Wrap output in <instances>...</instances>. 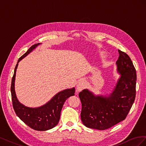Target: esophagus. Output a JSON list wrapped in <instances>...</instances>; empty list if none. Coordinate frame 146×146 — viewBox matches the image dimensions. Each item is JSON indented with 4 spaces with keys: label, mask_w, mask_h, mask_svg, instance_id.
<instances>
[{
    "label": "esophagus",
    "mask_w": 146,
    "mask_h": 146,
    "mask_svg": "<svg viewBox=\"0 0 146 146\" xmlns=\"http://www.w3.org/2000/svg\"><path fill=\"white\" fill-rule=\"evenodd\" d=\"M86 86V82L85 80H81L79 82L77 85V89L78 91H82Z\"/></svg>",
    "instance_id": "1"
}]
</instances>
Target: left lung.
<instances>
[{
  "label": "left lung",
  "instance_id": "1",
  "mask_svg": "<svg viewBox=\"0 0 146 146\" xmlns=\"http://www.w3.org/2000/svg\"><path fill=\"white\" fill-rule=\"evenodd\" d=\"M117 70L121 74L113 92L108 96H95L83 90L78 96L82 102L81 119L86 127L106 130L124 120L136 96V72L129 56L118 50Z\"/></svg>",
  "mask_w": 146,
  "mask_h": 146
}]
</instances>
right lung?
I'll use <instances>...</instances> for the list:
<instances>
[{
    "instance_id": "add662e5",
    "label": "right lung",
    "mask_w": 146,
    "mask_h": 146,
    "mask_svg": "<svg viewBox=\"0 0 146 146\" xmlns=\"http://www.w3.org/2000/svg\"><path fill=\"white\" fill-rule=\"evenodd\" d=\"M39 44L40 43H38L31 46L18 60L11 80V93L13 108L21 120L33 130L46 131L52 129L58 124L64 102L70 96H74L75 88L66 89L59 92L47 104L38 108L27 107L19 102L16 98L15 90L16 72L18 63Z\"/></svg>"
}]
</instances>
